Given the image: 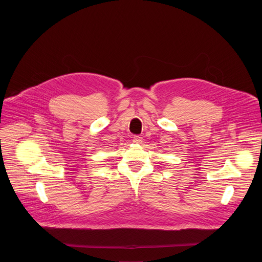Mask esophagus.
Segmentation results:
<instances>
[{
  "label": "esophagus",
  "instance_id": "obj_1",
  "mask_svg": "<svg viewBox=\"0 0 262 262\" xmlns=\"http://www.w3.org/2000/svg\"><path fill=\"white\" fill-rule=\"evenodd\" d=\"M133 142L136 144H142V138L139 136H135L133 139Z\"/></svg>",
  "mask_w": 262,
  "mask_h": 262
}]
</instances>
